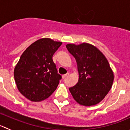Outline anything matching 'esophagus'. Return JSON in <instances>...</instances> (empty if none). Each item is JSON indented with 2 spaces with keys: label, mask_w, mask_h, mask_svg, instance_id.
<instances>
[{
  "label": "esophagus",
  "mask_w": 130,
  "mask_h": 130,
  "mask_svg": "<svg viewBox=\"0 0 130 130\" xmlns=\"http://www.w3.org/2000/svg\"><path fill=\"white\" fill-rule=\"evenodd\" d=\"M69 73H67V74H65L63 75V76H62V77H63V79H65V78H66L67 77H68V76H69Z\"/></svg>",
  "instance_id": "obj_1"
}]
</instances>
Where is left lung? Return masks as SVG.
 Masks as SVG:
<instances>
[{"instance_id":"left-lung-1","label":"left lung","mask_w":130,"mask_h":130,"mask_svg":"<svg viewBox=\"0 0 130 130\" xmlns=\"http://www.w3.org/2000/svg\"><path fill=\"white\" fill-rule=\"evenodd\" d=\"M77 64L79 80L69 88L74 100L85 106L101 101L112 87L114 75L107 59L96 47L88 43L66 45Z\"/></svg>"}]
</instances>
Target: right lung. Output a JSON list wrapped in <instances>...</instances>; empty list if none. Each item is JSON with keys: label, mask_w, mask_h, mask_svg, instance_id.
Listing matches in <instances>:
<instances>
[{"label": "right lung", "mask_w": 130, "mask_h": 130, "mask_svg": "<svg viewBox=\"0 0 130 130\" xmlns=\"http://www.w3.org/2000/svg\"><path fill=\"white\" fill-rule=\"evenodd\" d=\"M61 42L43 38L24 51L14 70L19 91L31 101L47 99L56 89L61 75L58 74L53 56Z\"/></svg>", "instance_id": "add662e5"}]
</instances>
